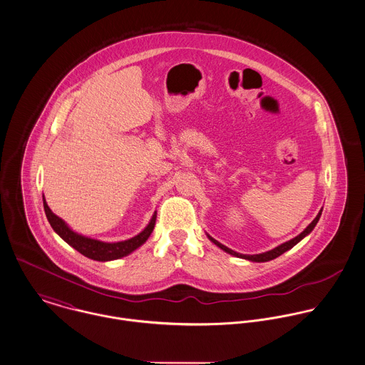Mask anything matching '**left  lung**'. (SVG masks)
<instances>
[{"label":"left lung","instance_id":"left-lung-1","mask_svg":"<svg viewBox=\"0 0 365 365\" xmlns=\"http://www.w3.org/2000/svg\"><path fill=\"white\" fill-rule=\"evenodd\" d=\"M321 215H322V208H321V211L318 212V215L315 217V220H314L299 235H297L295 238H292V240H289V241H287V242L276 246V247L272 249V250H267V252H263V253H259V255H242V253H238V252H235V250L227 247L225 245L215 241V240H214L212 237H210L208 234H207V237H208V240H210L211 242L214 243V245H217L220 249H222L224 252H227V253H230V255H232V256H235V257H241V259H246V260H250V262H257V263H259V262H269V260H273V259L279 257L280 255H283L284 252L289 250L292 246H295L299 241H302L307 235H309V234L312 232V230L315 228V225L318 224Z\"/></svg>","mask_w":365,"mask_h":365}]
</instances>
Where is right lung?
Segmentation results:
<instances>
[{
	"label": "right lung",
	"mask_w": 365,
	"mask_h": 365,
	"mask_svg": "<svg viewBox=\"0 0 365 365\" xmlns=\"http://www.w3.org/2000/svg\"><path fill=\"white\" fill-rule=\"evenodd\" d=\"M43 207H44L46 217H47L51 228L54 230V232L63 241H66L70 246H73L76 250H78L81 255L92 259V260H98V262L116 260V259H120V257L130 255L135 249H138L141 245H144L145 241L150 238L151 232L154 231L155 221H157V211H155L153 214V218L150 220L148 225L138 235H135L130 240H125V241H120V242H103V241H98V240L83 237L81 234L73 231L66 224L64 220L57 217L48 208L44 197H43Z\"/></svg>",
	"instance_id": "right-lung-1"
}]
</instances>
